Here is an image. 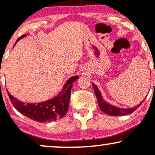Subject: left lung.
<instances>
[{
    "instance_id": "8db88e82",
    "label": "left lung",
    "mask_w": 155,
    "mask_h": 155,
    "mask_svg": "<svg viewBox=\"0 0 155 155\" xmlns=\"http://www.w3.org/2000/svg\"><path fill=\"white\" fill-rule=\"evenodd\" d=\"M92 87H93L94 91H95L96 97H97V103H98L99 107L104 113H106V114L110 115V116H123V115H127L133 113V111H136L140 105L142 104V103L143 102V101L145 99H143L142 101V102H140L139 104L137 105V106H134V107L130 108H119L117 106H114L113 105H111L108 104V102L105 101V100L103 98L102 95H101L100 90H98V88L97 87V86L94 83H92Z\"/></svg>"
}]
</instances>
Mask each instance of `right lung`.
<instances>
[{"label": "right lung", "instance_id": "right-lung-1", "mask_svg": "<svg viewBox=\"0 0 155 155\" xmlns=\"http://www.w3.org/2000/svg\"><path fill=\"white\" fill-rule=\"evenodd\" d=\"M26 36V34L22 35L17 39L15 45L19 40ZM79 79L78 76H74L68 79L62 90L54 97L44 102L38 104H25L17 100L8 92L11 102L16 109L19 113L25 115L31 120L38 122H49L62 118L66 114L68 110L70 102L71 92L73 83Z\"/></svg>", "mask_w": 155, "mask_h": 155}]
</instances>
